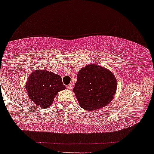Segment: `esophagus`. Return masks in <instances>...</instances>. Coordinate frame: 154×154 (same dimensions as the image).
<instances>
[{
    "mask_svg": "<svg viewBox=\"0 0 154 154\" xmlns=\"http://www.w3.org/2000/svg\"><path fill=\"white\" fill-rule=\"evenodd\" d=\"M72 88V84H69V85H67V89H69V90H71Z\"/></svg>",
    "mask_w": 154,
    "mask_h": 154,
    "instance_id": "obj_1",
    "label": "esophagus"
}]
</instances>
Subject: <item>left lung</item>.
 I'll list each match as a JSON object with an SVG mask.
<instances>
[{"instance_id":"1","label":"left lung","mask_w":154,"mask_h":154,"mask_svg":"<svg viewBox=\"0 0 154 154\" xmlns=\"http://www.w3.org/2000/svg\"><path fill=\"white\" fill-rule=\"evenodd\" d=\"M116 84V79L109 70L89 64L77 74L73 92L80 106L91 111L106 106L112 101Z\"/></svg>"}]
</instances>
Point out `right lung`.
<instances>
[{
  "label": "right lung",
  "instance_id": "1",
  "mask_svg": "<svg viewBox=\"0 0 154 154\" xmlns=\"http://www.w3.org/2000/svg\"><path fill=\"white\" fill-rule=\"evenodd\" d=\"M27 93L33 103L42 109L49 107L58 92L64 90L60 75L47 70H36L31 73L25 84Z\"/></svg>",
  "mask_w": 154,
  "mask_h": 154
}]
</instances>
